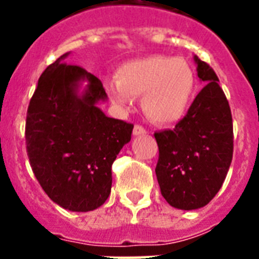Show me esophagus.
<instances>
[{
  "instance_id": "esophagus-1",
  "label": "esophagus",
  "mask_w": 259,
  "mask_h": 259,
  "mask_svg": "<svg viewBox=\"0 0 259 259\" xmlns=\"http://www.w3.org/2000/svg\"><path fill=\"white\" fill-rule=\"evenodd\" d=\"M133 134L134 136H144V134H146V129L141 125H134Z\"/></svg>"
}]
</instances>
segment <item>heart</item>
I'll use <instances>...</instances> for the list:
<instances>
[{
    "instance_id": "heart-1",
    "label": "heart",
    "mask_w": 259,
    "mask_h": 259,
    "mask_svg": "<svg viewBox=\"0 0 259 259\" xmlns=\"http://www.w3.org/2000/svg\"><path fill=\"white\" fill-rule=\"evenodd\" d=\"M197 78L187 60L166 55H152L122 64L117 80L106 90L121 109H129L133 97H142L146 117L156 123H173L188 113L196 94Z\"/></svg>"
}]
</instances>
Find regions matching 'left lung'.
<instances>
[{
	"mask_svg": "<svg viewBox=\"0 0 259 259\" xmlns=\"http://www.w3.org/2000/svg\"><path fill=\"white\" fill-rule=\"evenodd\" d=\"M197 76L205 82L188 113L172 130L156 132V176L172 207L196 209L212 200L233 160V117L215 71L195 56Z\"/></svg>",
	"mask_w": 259,
	"mask_h": 259,
	"instance_id": "left-lung-1",
	"label": "left lung"
}]
</instances>
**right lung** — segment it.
I'll use <instances>...</instances> for the list:
<instances>
[{"label":"right lung","mask_w":259,"mask_h":259,"mask_svg":"<svg viewBox=\"0 0 259 259\" xmlns=\"http://www.w3.org/2000/svg\"><path fill=\"white\" fill-rule=\"evenodd\" d=\"M47 67L30 98L26 153L34 176L52 201L76 212L101 207L111 191V165L132 138L133 123L106 117L97 107L107 95L97 76L64 63ZM89 82L83 96L78 83Z\"/></svg>","instance_id":"add662e5"}]
</instances>
